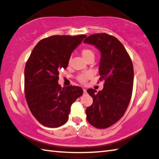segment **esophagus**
Instances as JSON below:
<instances>
[{
    "label": "esophagus",
    "mask_w": 159,
    "mask_h": 159,
    "mask_svg": "<svg viewBox=\"0 0 159 159\" xmlns=\"http://www.w3.org/2000/svg\"><path fill=\"white\" fill-rule=\"evenodd\" d=\"M83 93H84V94L87 93V90H86V89H83Z\"/></svg>",
    "instance_id": "obj_1"
}]
</instances>
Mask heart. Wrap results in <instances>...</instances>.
Returning a JSON list of instances; mask_svg holds the SVG:
<instances>
[{
	"label": "heart",
	"instance_id": "1",
	"mask_svg": "<svg viewBox=\"0 0 159 159\" xmlns=\"http://www.w3.org/2000/svg\"><path fill=\"white\" fill-rule=\"evenodd\" d=\"M81 55L85 59V60H88L90 58H95V52L90 48H84V49H83L81 50ZM70 63H71V58L69 60V64ZM91 76H92V74L90 72H83V73L78 75L76 79L80 83L84 84L90 79Z\"/></svg>",
	"mask_w": 159,
	"mask_h": 159
}]
</instances>
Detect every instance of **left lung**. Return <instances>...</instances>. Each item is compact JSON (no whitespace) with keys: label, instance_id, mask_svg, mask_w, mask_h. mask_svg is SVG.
Instances as JSON below:
<instances>
[{"label":"left lung","instance_id":"1","mask_svg":"<svg viewBox=\"0 0 159 159\" xmlns=\"http://www.w3.org/2000/svg\"><path fill=\"white\" fill-rule=\"evenodd\" d=\"M95 45L101 52L99 80H104L102 90L90 88L87 92L93 103L85 110L90 124L107 128L124 115L133 88V62L125 48L116 38L105 33L90 35L83 41Z\"/></svg>","mask_w":159,"mask_h":159}]
</instances>
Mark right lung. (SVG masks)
<instances>
[{
    "mask_svg": "<svg viewBox=\"0 0 159 159\" xmlns=\"http://www.w3.org/2000/svg\"><path fill=\"white\" fill-rule=\"evenodd\" d=\"M85 35H55L40 41L25 69V94L31 114L43 125L57 128L69 118L71 106L81 96L79 86L61 88L59 71L66 69L71 54Z\"/></svg>",
    "mask_w": 159,
    "mask_h": 159,
    "instance_id": "right-lung-1",
    "label": "right lung"
}]
</instances>
